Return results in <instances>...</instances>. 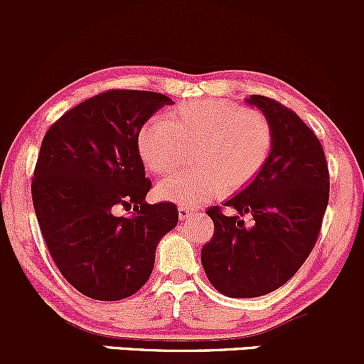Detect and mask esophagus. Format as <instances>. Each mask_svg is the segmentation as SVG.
Instances as JSON below:
<instances>
[{"instance_id": "34e87169", "label": "esophagus", "mask_w": 364, "mask_h": 364, "mask_svg": "<svg viewBox=\"0 0 364 364\" xmlns=\"http://www.w3.org/2000/svg\"><path fill=\"white\" fill-rule=\"evenodd\" d=\"M178 214H179V219L181 220H186V219H190L191 215H195L196 214V208H191V207H185V205H181L178 208Z\"/></svg>"}]
</instances>
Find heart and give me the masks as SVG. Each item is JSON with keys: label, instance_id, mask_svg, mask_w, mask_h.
Returning a JSON list of instances; mask_svg holds the SVG:
<instances>
[{"label": "heart", "instance_id": "b5f03b06", "mask_svg": "<svg viewBox=\"0 0 364 364\" xmlns=\"http://www.w3.org/2000/svg\"><path fill=\"white\" fill-rule=\"evenodd\" d=\"M269 119L257 109H241L223 99H195L166 116H152L136 135V152L145 169L164 174L195 147L191 164L156 186L157 198L178 205H198L220 191H236L252 183L272 150Z\"/></svg>", "mask_w": 364, "mask_h": 364}]
</instances>
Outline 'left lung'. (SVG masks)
I'll list each match as a JSON object with an SVG mask.
<instances>
[{"label":"left lung","mask_w":364,"mask_h":364,"mask_svg":"<svg viewBox=\"0 0 364 364\" xmlns=\"http://www.w3.org/2000/svg\"><path fill=\"white\" fill-rule=\"evenodd\" d=\"M272 127L270 156L257 178L223 205L212 207L214 236L202 248L207 279L229 298H258L284 286L299 270L318 237L328 203L323 149L296 112L265 95H250ZM255 223L246 228L239 215Z\"/></svg>","instance_id":"obj_1"}]
</instances>
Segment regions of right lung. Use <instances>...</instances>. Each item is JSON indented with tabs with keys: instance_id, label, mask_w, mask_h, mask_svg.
Returning a JSON list of instances; mask_svg holds the SVG:
<instances>
[{
	"instance_id": "1",
	"label": "right lung",
	"mask_w": 364,
	"mask_h": 364,
	"mask_svg": "<svg viewBox=\"0 0 364 364\" xmlns=\"http://www.w3.org/2000/svg\"><path fill=\"white\" fill-rule=\"evenodd\" d=\"M171 104L157 92H102L65 112L41 145L32 179L41 232L63 277L92 299L135 294L176 228L174 203L145 202L152 183L136 152L141 124Z\"/></svg>"
}]
</instances>
